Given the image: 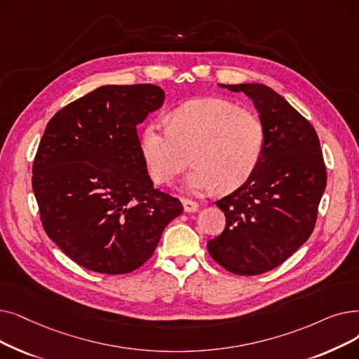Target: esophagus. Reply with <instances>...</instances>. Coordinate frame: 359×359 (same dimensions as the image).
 Returning <instances> with one entry per match:
<instances>
[{
    "mask_svg": "<svg viewBox=\"0 0 359 359\" xmlns=\"http://www.w3.org/2000/svg\"><path fill=\"white\" fill-rule=\"evenodd\" d=\"M182 204L186 212H196L199 210V204L192 199H182Z\"/></svg>",
    "mask_w": 359,
    "mask_h": 359,
    "instance_id": "1",
    "label": "esophagus"
}]
</instances>
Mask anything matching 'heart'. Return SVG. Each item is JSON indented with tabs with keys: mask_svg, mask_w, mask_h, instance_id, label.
Returning <instances> with one entry per match:
<instances>
[{
	"mask_svg": "<svg viewBox=\"0 0 359 359\" xmlns=\"http://www.w3.org/2000/svg\"><path fill=\"white\" fill-rule=\"evenodd\" d=\"M266 126L259 116L223 98L184 102L170 114V124L155 120L144 129L139 149L155 183H170L189 163L188 191H235L249 180L262 157Z\"/></svg>",
	"mask_w": 359,
	"mask_h": 359,
	"instance_id": "1",
	"label": "heart"
}]
</instances>
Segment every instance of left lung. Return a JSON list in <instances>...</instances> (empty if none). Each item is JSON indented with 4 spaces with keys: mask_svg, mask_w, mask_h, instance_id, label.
I'll list each match as a JSON object with an SVG mask.
<instances>
[{
    "mask_svg": "<svg viewBox=\"0 0 359 359\" xmlns=\"http://www.w3.org/2000/svg\"><path fill=\"white\" fill-rule=\"evenodd\" d=\"M218 86L252 100L266 126V145L249 180L215 202L226 215V227L207 248L233 274H262L298 251L314 230L327 183L320 139L309 121L271 88Z\"/></svg>",
    "mask_w": 359,
    "mask_h": 359,
    "instance_id": "8db88e82",
    "label": "left lung"
}]
</instances>
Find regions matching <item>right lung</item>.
Here are the masks:
<instances>
[{"label":"right lung","instance_id":"1","mask_svg":"<svg viewBox=\"0 0 359 359\" xmlns=\"http://www.w3.org/2000/svg\"><path fill=\"white\" fill-rule=\"evenodd\" d=\"M164 100L155 85H105L46 124L32 168L41 222L61 251L90 271L141 267L183 211L177 198L154 189L139 149L136 126Z\"/></svg>","mask_w":359,"mask_h":359}]
</instances>
